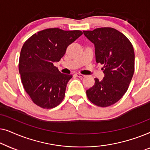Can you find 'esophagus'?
Listing matches in <instances>:
<instances>
[{
	"label": "esophagus",
	"mask_w": 150,
	"mask_h": 150,
	"mask_svg": "<svg viewBox=\"0 0 150 150\" xmlns=\"http://www.w3.org/2000/svg\"><path fill=\"white\" fill-rule=\"evenodd\" d=\"M75 75L77 77H79V78H83V77H85V75L81 74H80V73H76V74H75Z\"/></svg>",
	"instance_id": "1"
}]
</instances>
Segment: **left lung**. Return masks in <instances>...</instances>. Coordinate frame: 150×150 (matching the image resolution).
I'll return each mask as SVG.
<instances>
[{"label":"left lung","mask_w":150,"mask_h":150,"mask_svg":"<svg viewBox=\"0 0 150 150\" xmlns=\"http://www.w3.org/2000/svg\"><path fill=\"white\" fill-rule=\"evenodd\" d=\"M83 33L95 46L96 61L104 65V77L95 79L93 87L87 90L88 99L101 107L119 101L128 89L134 71V52L128 38L115 28L104 27Z\"/></svg>","instance_id":"8db88e82"}]
</instances>
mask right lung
<instances>
[{
	"mask_svg": "<svg viewBox=\"0 0 150 150\" xmlns=\"http://www.w3.org/2000/svg\"><path fill=\"white\" fill-rule=\"evenodd\" d=\"M82 35L81 30L47 28L24 42L19 72L24 89L36 105L48 109L62 102L72 76L61 73L54 63L60 61L67 46Z\"/></svg>",
	"mask_w": 150,
	"mask_h": 150,
	"instance_id": "1",
	"label": "right lung"
}]
</instances>
